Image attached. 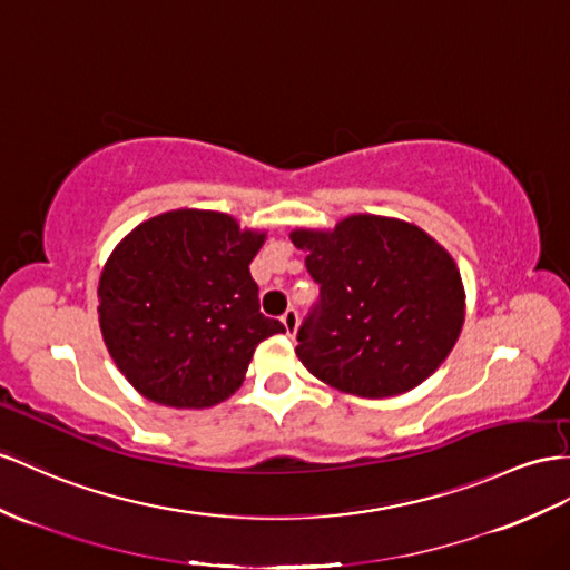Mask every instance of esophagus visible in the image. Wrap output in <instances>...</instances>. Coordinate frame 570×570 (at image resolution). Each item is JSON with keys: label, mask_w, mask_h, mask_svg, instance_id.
I'll return each instance as SVG.
<instances>
[{"label": "esophagus", "mask_w": 570, "mask_h": 570, "mask_svg": "<svg viewBox=\"0 0 570 570\" xmlns=\"http://www.w3.org/2000/svg\"><path fill=\"white\" fill-rule=\"evenodd\" d=\"M282 323H284V327H286L288 337H294L296 330H298V313H296V308H288V311L282 315Z\"/></svg>", "instance_id": "34e87169"}]
</instances>
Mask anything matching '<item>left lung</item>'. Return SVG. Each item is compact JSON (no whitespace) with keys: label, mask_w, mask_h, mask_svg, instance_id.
<instances>
[{"label":"left lung","mask_w":570,"mask_h":570,"mask_svg":"<svg viewBox=\"0 0 570 570\" xmlns=\"http://www.w3.org/2000/svg\"><path fill=\"white\" fill-rule=\"evenodd\" d=\"M320 284L296 356L317 381L356 397L410 392L448 358L464 323L455 259L400 218L354 214L332 230H291Z\"/></svg>","instance_id":"8db88e82"}]
</instances>
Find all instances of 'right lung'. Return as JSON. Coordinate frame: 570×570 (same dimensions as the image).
Segmentation results:
<instances>
[{"instance_id": "add662e5", "label": "right lung", "mask_w": 570, "mask_h": 570, "mask_svg": "<svg viewBox=\"0 0 570 570\" xmlns=\"http://www.w3.org/2000/svg\"><path fill=\"white\" fill-rule=\"evenodd\" d=\"M265 238L222 212L175 209L118 243L100 272L98 323L139 395L204 410L243 385L255 346L284 332L259 313L250 276Z\"/></svg>"}]
</instances>
